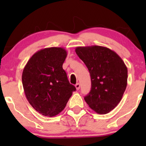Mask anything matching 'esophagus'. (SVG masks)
Returning <instances> with one entry per match:
<instances>
[{
    "instance_id": "34e87169",
    "label": "esophagus",
    "mask_w": 146,
    "mask_h": 146,
    "mask_svg": "<svg viewBox=\"0 0 146 146\" xmlns=\"http://www.w3.org/2000/svg\"><path fill=\"white\" fill-rule=\"evenodd\" d=\"M76 88L77 90H78L80 89V84L79 83H77L76 84Z\"/></svg>"
}]
</instances>
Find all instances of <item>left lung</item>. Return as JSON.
Wrapping results in <instances>:
<instances>
[{"mask_svg": "<svg viewBox=\"0 0 146 146\" xmlns=\"http://www.w3.org/2000/svg\"><path fill=\"white\" fill-rule=\"evenodd\" d=\"M75 51L90 74L92 87L84 97L86 102L99 114L109 113L121 101L126 88L124 62L114 51L100 46H78Z\"/></svg>", "mask_w": 146, "mask_h": 146, "instance_id": "obj_1", "label": "left lung"}]
</instances>
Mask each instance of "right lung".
<instances>
[{"mask_svg": "<svg viewBox=\"0 0 146 146\" xmlns=\"http://www.w3.org/2000/svg\"><path fill=\"white\" fill-rule=\"evenodd\" d=\"M66 56L63 48H46L34 54L24 68L22 81L26 97L45 116L60 113L76 90L62 68Z\"/></svg>", "mask_w": 146, "mask_h": 146, "instance_id": "right-lung-1", "label": "right lung"}]
</instances>
